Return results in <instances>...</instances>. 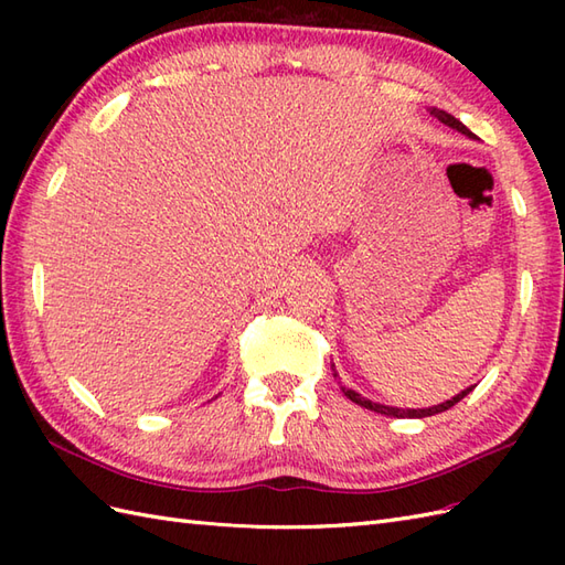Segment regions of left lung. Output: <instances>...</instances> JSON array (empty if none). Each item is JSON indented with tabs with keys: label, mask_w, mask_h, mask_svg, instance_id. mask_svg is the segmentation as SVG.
<instances>
[{
	"label": "left lung",
	"mask_w": 565,
	"mask_h": 565,
	"mask_svg": "<svg viewBox=\"0 0 565 565\" xmlns=\"http://www.w3.org/2000/svg\"><path fill=\"white\" fill-rule=\"evenodd\" d=\"M431 115H434L436 119H440L443 125H448V127H452V129H457V131H461V134H467V136H471V139H473V134H471V131H469L465 125H461L459 119H455L452 115H448L446 110H438V108H434V110H431ZM332 372H334V365H332ZM334 377H337V372H334ZM471 388H473V386H471ZM471 388L461 391V393H457V396H455L452 401H446V403L434 405V407H426V409H401V407H388V405L372 403V401L363 398L361 393H355V391H351V388H347V386H341V391H344V396H347L349 401L358 403V405H361V407L374 409V413L386 415V417H417V419H422V417H431V415H438V413H446V409H450L452 405H457L461 398H465Z\"/></svg>",
	"instance_id": "left-lung-1"
}]
</instances>
